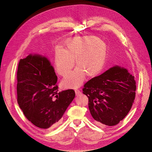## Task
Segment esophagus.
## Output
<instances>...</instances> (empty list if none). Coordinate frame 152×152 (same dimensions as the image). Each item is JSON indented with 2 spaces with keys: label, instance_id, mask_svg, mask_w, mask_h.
<instances>
[{
  "label": "esophagus",
  "instance_id": "esophagus-1",
  "mask_svg": "<svg viewBox=\"0 0 152 152\" xmlns=\"http://www.w3.org/2000/svg\"><path fill=\"white\" fill-rule=\"evenodd\" d=\"M75 91V94H76V95H79L80 94H81V92H80L78 90H76Z\"/></svg>",
  "mask_w": 152,
  "mask_h": 152
}]
</instances>
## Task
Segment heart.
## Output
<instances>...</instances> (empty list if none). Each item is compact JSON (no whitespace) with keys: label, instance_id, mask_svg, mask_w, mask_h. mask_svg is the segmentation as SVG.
<instances>
[{"label":"heart","instance_id":"heart-1","mask_svg":"<svg viewBox=\"0 0 152 152\" xmlns=\"http://www.w3.org/2000/svg\"><path fill=\"white\" fill-rule=\"evenodd\" d=\"M107 58L105 43L96 37L87 36L67 40L65 48L55 49V61L58 73L65 77L73 66L77 67L62 81L65 88H77L88 78L96 76L102 69Z\"/></svg>","mask_w":152,"mask_h":152}]
</instances>
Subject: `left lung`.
I'll return each mask as SVG.
<instances>
[{"instance_id":"1","label":"left lung","mask_w":152,"mask_h":152,"mask_svg":"<svg viewBox=\"0 0 152 152\" xmlns=\"http://www.w3.org/2000/svg\"><path fill=\"white\" fill-rule=\"evenodd\" d=\"M134 77L126 69L115 66L87 82L83 93L89 110L99 126H115L128 115L135 99Z\"/></svg>"}]
</instances>
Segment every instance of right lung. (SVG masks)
<instances>
[{"label":"right lung","mask_w":152,"mask_h":152,"mask_svg":"<svg viewBox=\"0 0 152 152\" xmlns=\"http://www.w3.org/2000/svg\"><path fill=\"white\" fill-rule=\"evenodd\" d=\"M55 70L45 57L29 55L20 59L17 70V101L25 117L43 129L59 123L74 90L58 91Z\"/></svg>","instance_id":"obj_1"}]
</instances>
